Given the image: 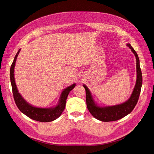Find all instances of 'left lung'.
Wrapping results in <instances>:
<instances>
[{
  "label": "left lung",
  "instance_id": "obj_1",
  "mask_svg": "<svg viewBox=\"0 0 154 154\" xmlns=\"http://www.w3.org/2000/svg\"><path fill=\"white\" fill-rule=\"evenodd\" d=\"M127 45L131 50V51L134 53L136 57L137 72V79L135 87L131 96L127 101L120 104L112 106H99L95 103L91 93L88 88L85 85H83L86 91V102L87 108L91 114L95 119L100 121L112 122L122 119L131 112V111L133 110L137 103L143 83L142 72L140 65H139V59L137 53L130 44H127Z\"/></svg>",
  "mask_w": 154,
  "mask_h": 154
}]
</instances>
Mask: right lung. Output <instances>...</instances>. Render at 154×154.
<instances>
[{
  "instance_id": "1",
  "label": "right lung",
  "mask_w": 154,
  "mask_h": 154,
  "mask_svg": "<svg viewBox=\"0 0 154 154\" xmlns=\"http://www.w3.org/2000/svg\"><path fill=\"white\" fill-rule=\"evenodd\" d=\"M20 50L21 49H20L17 52L10 67V77L14 100H15L18 108L21 112L30 119L40 122H49L53 121L58 119L61 115L66 106V102L67 96L69 92L75 87V83H74L72 85L69 86L63 90L61 94L58 103L55 107L42 108L37 107L31 105L25 101V100L18 92L17 87L16 85L15 77H14V69H15L17 57Z\"/></svg>"
}]
</instances>
